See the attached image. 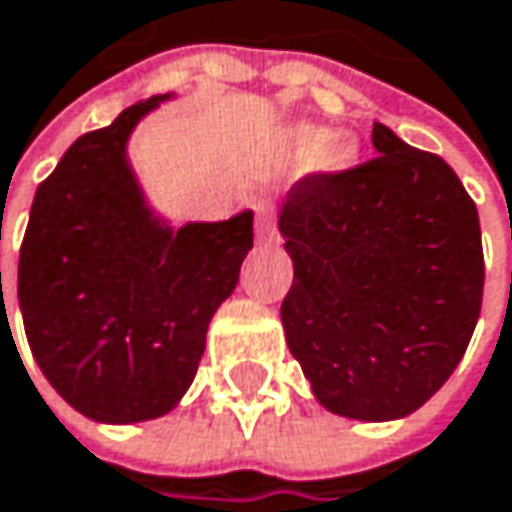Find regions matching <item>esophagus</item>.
<instances>
[{
	"label": "esophagus",
	"mask_w": 512,
	"mask_h": 512,
	"mask_svg": "<svg viewBox=\"0 0 512 512\" xmlns=\"http://www.w3.org/2000/svg\"><path fill=\"white\" fill-rule=\"evenodd\" d=\"M256 238H259V244H274L277 241V229H274V223H271L265 208L256 217Z\"/></svg>",
	"instance_id": "34e87169"
}]
</instances>
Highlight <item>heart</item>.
<instances>
[{
    "label": "heart",
    "mask_w": 512,
    "mask_h": 512,
    "mask_svg": "<svg viewBox=\"0 0 512 512\" xmlns=\"http://www.w3.org/2000/svg\"><path fill=\"white\" fill-rule=\"evenodd\" d=\"M283 148L295 160H310L319 172H340L355 163V142L340 133L316 128V125H295L286 130Z\"/></svg>",
    "instance_id": "obj_1"
}]
</instances>
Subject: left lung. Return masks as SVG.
I'll return each instance as SVG.
<instances>
[{
  "label": "left lung",
  "mask_w": 512,
  "mask_h": 512,
  "mask_svg": "<svg viewBox=\"0 0 512 512\" xmlns=\"http://www.w3.org/2000/svg\"><path fill=\"white\" fill-rule=\"evenodd\" d=\"M376 157L301 178L280 202L295 265L289 352L334 414L417 411L462 361L483 301L477 205L456 172L373 125Z\"/></svg>",
  "instance_id": "1"
}]
</instances>
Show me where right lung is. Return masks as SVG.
Instances as JSON below:
<instances>
[{
    "label": "right lung",
    "instance_id": "obj_1",
    "mask_svg": "<svg viewBox=\"0 0 512 512\" xmlns=\"http://www.w3.org/2000/svg\"><path fill=\"white\" fill-rule=\"evenodd\" d=\"M169 98L83 133L41 181L20 247L29 349L56 393L98 423H139L178 405L208 322L253 250V211L175 229L148 205L128 139Z\"/></svg>",
    "mask_w": 512,
    "mask_h": 512
}]
</instances>
